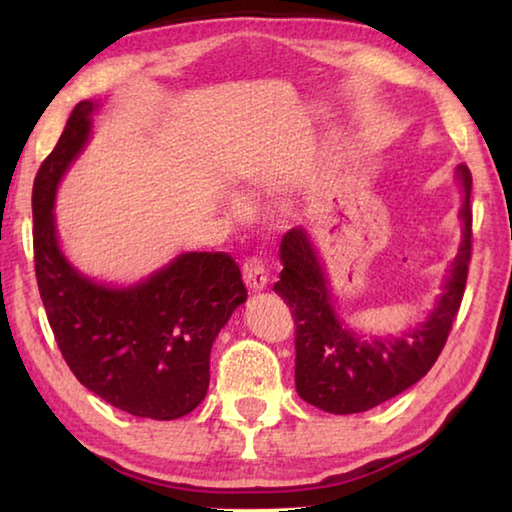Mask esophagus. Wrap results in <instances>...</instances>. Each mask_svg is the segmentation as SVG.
<instances>
[{
    "label": "esophagus",
    "instance_id": "obj_1",
    "mask_svg": "<svg viewBox=\"0 0 512 512\" xmlns=\"http://www.w3.org/2000/svg\"><path fill=\"white\" fill-rule=\"evenodd\" d=\"M244 282L250 291H264L266 289V282H268V275H266V268L264 264L259 262V259H248L244 264Z\"/></svg>",
    "mask_w": 512,
    "mask_h": 512
}]
</instances>
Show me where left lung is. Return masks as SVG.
<instances>
[{
  "instance_id": "left-lung-1",
  "label": "left lung",
  "mask_w": 512,
  "mask_h": 512,
  "mask_svg": "<svg viewBox=\"0 0 512 512\" xmlns=\"http://www.w3.org/2000/svg\"><path fill=\"white\" fill-rule=\"evenodd\" d=\"M463 241L449 268L445 293L427 320L402 336L366 341L343 325L329 296L327 277L305 228L282 239V273L273 291L291 307L296 323V391L316 409L348 415L370 411L420 381L443 352L461 309L472 257V173L461 164Z\"/></svg>"
}]
</instances>
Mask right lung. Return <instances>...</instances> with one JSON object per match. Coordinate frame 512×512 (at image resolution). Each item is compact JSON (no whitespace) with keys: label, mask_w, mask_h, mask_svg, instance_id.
<instances>
[{"label":"right lung","mask_w":512,"mask_h":512,"mask_svg":"<svg viewBox=\"0 0 512 512\" xmlns=\"http://www.w3.org/2000/svg\"><path fill=\"white\" fill-rule=\"evenodd\" d=\"M97 103L69 115L33 183V259L42 305L60 354L101 400L137 418L176 420L203 402L210 352L248 291L228 253H183L135 287L85 277L60 253L54 198L81 153Z\"/></svg>","instance_id":"obj_1"}]
</instances>
